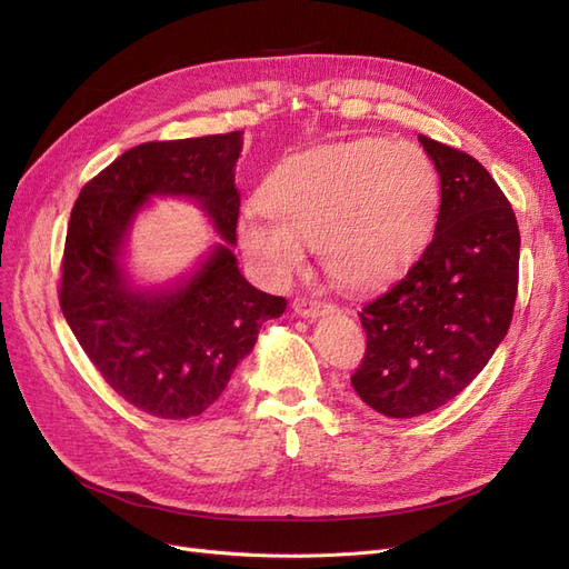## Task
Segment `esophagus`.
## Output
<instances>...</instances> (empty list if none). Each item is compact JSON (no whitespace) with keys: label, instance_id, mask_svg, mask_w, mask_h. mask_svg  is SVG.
I'll use <instances>...</instances> for the list:
<instances>
[{"label":"esophagus","instance_id":"obj_1","mask_svg":"<svg viewBox=\"0 0 569 569\" xmlns=\"http://www.w3.org/2000/svg\"><path fill=\"white\" fill-rule=\"evenodd\" d=\"M295 311L303 318H316V316H322L325 311H332V306H327L322 301H316V299H306V297H299L295 299Z\"/></svg>","mask_w":569,"mask_h":569}]
</instances>
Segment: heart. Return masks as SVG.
Instances as JSON below:
<instances>
[{
	"mask_svg": "<svg viewBox=\"0 0 569 569\" xmlns=\"http://www.w3.org/2000/svg\"><path fill=\"white\" fill-rule=\"evenodd\" d=\"M268 216L239 226L244 253L272 282L306 263L320 244L325 270L351 289H375L403 274L435 232L441 180L412 142L353 137L280 159L258 192Z\"/></svg>",
	"mask_w": 569,
	"mask_h": 569,
	"instance_id": "heart-1",
	"label": "heart"
}]
</instances>
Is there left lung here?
Here are the masks:
<instances>
[{"label":"left lung","mask_w":569,"mask_h":569,"mask_svg":"<svg viewBox=\"0 0 569 569\" xmlns=\"http://www.w3.org/2000/svg\"><path fill=\"white\" fill-rule=\"evenodd\" d=\"M441 180L432 242L360 311L366 356L351 385L389 418L449 403L489 363L518 299L520 230L501 187L470 153L420 134Z\"/></svg>","instance_id":"1"}]
</instances>
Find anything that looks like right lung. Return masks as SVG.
Here are the masks:
<instances>
[{
    "label": "right lung",
    "instance_id": "right-lung-1",
    "mask_svg": "<svg viewBox=\"0 0 569 569\" xmlns=\"http://www.w3.org/2000/svg\"><path fill=\"white\" fill-rule=\"evenodd\" d=\"M242 132L132 147L80 189L66 232L59 303L104 382L153 418L187 420L226 391L230 375L287 299L251 287L237 268ZM192 196L229 242L176 290L140 292L117 258L149 196Z\"/></svg>",
    "mask_w": 569,
    "mask_h": 569
}]
</instances>
